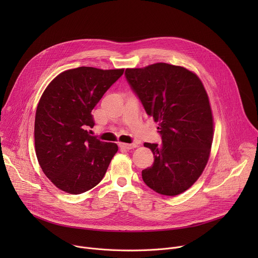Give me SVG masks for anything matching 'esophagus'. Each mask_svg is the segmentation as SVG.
Instances as JSON below:
<instances>
[{
	"label": "esophagus",
	"mask_w": 258,
	"mask_h": 258,
	"mask_svg": "<svg viewBox=\"0 0 258 258\" xmlns=\"http://www.w3.org/2000/svg\"><path fill=\"white\" fill-rule=\"evenodd\" d=\"M119 147H120V148H122V149L130 150V149L137 148L138 145H137V144H125V143H119Z\"/></svg>",
	"instance_id": "34e87169"
}]
</instances>
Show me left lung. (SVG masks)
<instances>
[{
	"label": "left lung",
	"mask_w": 258,
	"mask_h": 258,
	"mask_svg": "<svg viewBox=\"0 0 258 258\" xmlns=\"http://www.w3.org/2000/svg\"><path fill=\"white\" fill-rule=\"evenodd\" d=\"M125 78L146 112L158 123L161 144L145 143L154 163L142 170L153 191L175 196L203 172L213 139V117L204 86L185 67L155 63L126 68Z\"/></svg>",
	"instance_id": "left-lung-1"
}]
</instances>
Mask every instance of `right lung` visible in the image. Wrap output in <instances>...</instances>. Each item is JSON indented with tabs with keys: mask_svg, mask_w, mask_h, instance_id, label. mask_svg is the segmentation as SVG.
<instances>
[{
	"mask_svg": "<svg viewBox=\"0 0 258 258\" xmlns=\"http://www.w3.org/2000/svg\"><path fill=\"white\" fill-rule=\"evenodd\" d=\"M124 69L82 66L61 72L46 88L35 112L34 147L54 185L78 195L97 186L118 150L88 132L92 110Z\"/></svg>",
	"mask_w": 258,
	"mask_h": 258,
	"instance_id": "obj_1",
	"label": "right lung"
}]
</instances>
